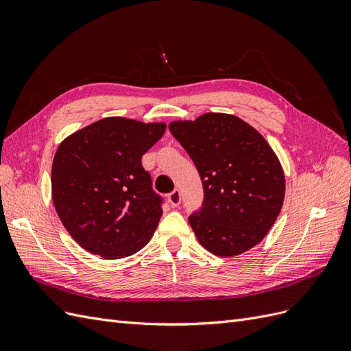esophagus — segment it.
Listing matches in <instances>:
<instances>
[{"label": "esophagus", "instance_id": "obj_1", "mask_svg": "<svg viewBox=\"0 0 351 351\" xmlns=\"http://www.w3.org/2000/svg\"><path fill=\"white\" fill-rule=\"evenodd\" d=\"M168 200L169 204H171V206H178L180 202H182V193H180V190L178 189L173 190V192L168 195Z\"/></svg>", "mask_w": 351, "mask_h": 351}]
</instances>
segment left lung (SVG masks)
Wrapping results in <instances>:
<instances>
[{"label":"left lung","mask_w":351,"mask_h":351,"mask_svg":"<svg viewBox=\"0 0 351 351\" xmlns=\"http://www.w3.org/2000/svg\"><path fill=\"white\" fill-rule=\"evenodd\" d=\"M193 159L204 205L189 217L199 243L221 258L256 246L278 218L285 177L278 156L250 124L231 114L206 112L169 123Z\"/></svg>","instance_id":"left-lung-1"}]
</instances>
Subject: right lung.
<instances>
[{"label": "right lung", "instance_id": "1", "mask_svg": "<svg viewBox=\"0 0 351 351\" xmlns=\"http://www.w3.org/2000/svg\"><path fill=\"white\" fill-rule=\"evenodd\" d=\"M165 123L107 117L66 137L51 171L52 202L69 234L104 259H123L151 240L162 217L142 156Z\"/></svg>", "mask_w": 351, "mask_h": 351}]
</instances>
